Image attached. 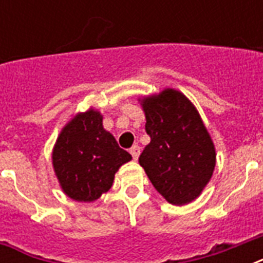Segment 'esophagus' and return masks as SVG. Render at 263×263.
I'll use <instances>...</instances> for the list:
<instances>
[{
    "mask_svg": "<svg viewBox=\"0 0 263 263\" xmlns=\"http://www.w3.org/2000/svg\"><path fill=\"white\" fill-rule=\"evenodd\" d=\"M129 153H131V156L134 160H138V158H139V154H140V147L139 146H132L131 150H129Z\"/></svg>",
    "mask_w": 263,
    "mask_h": 263,
    "instance_id": "esophagus-1",
    "label": "esophagus"
}]
</instances>
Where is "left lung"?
Returning a JSON list of instances; mask_svg holds the SVG:
<instances>
[{
  "mask_svg": "<svg viewBox=\"0 0 263 263\" xmlns=\"http://www.w3.org/2000/svg\"><path fill=\"white\" fill-rule=\"evenodd\" d=\"M150 143L140 166L169 203H190L199 196L216 166L208 129L185 95L168 88L142 101Z\"/></svg>",
  "mask_w": 263,
  "mask_h": 263,
  "instance_id": "8db88e82",
  "label": "left lung"
}]
</instances>
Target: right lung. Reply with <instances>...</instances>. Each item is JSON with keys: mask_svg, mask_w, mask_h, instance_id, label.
I'll return each instance as SVG.
<instances>
[{"mask_svg": "<svg viewBox=\"0 0 263 263\" xmlns=\"http://www.w3.org/2000/svg\"><path fill=\"white\" fill-rule=\"evenodd\" d=\"M131 158L103 129L102 116L95 110L76 115L64 127L53 150L60 185L79 202H92L109 191L115 173Z\"/></svg>", "mask_w": 263, "mask_h": 263, "instance_id": "add662e5", "label": "right lung"}]
</instances>
